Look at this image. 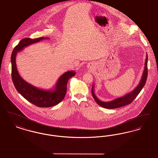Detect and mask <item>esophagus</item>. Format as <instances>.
Segmentation results:
<instances>
[{
  "label": "esophagus",
  "mask_w": 158,
  "mask_h": 158,
  "mask_svg": "<svg viewBox=\"0 0 158 158\" xmlns=\"http://www.w3.org/2000/svg\"><path fill=\"white\" fill-rule=\"evenodd\" d=\"M92 64H89V68H92V67H93V66H92Z\"/></svg>",
  "instance_id": "34e87169"
}]
</instances>
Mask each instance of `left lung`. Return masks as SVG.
Segmentation results:
<instances>
[{
  "label": "left lung",
  "mask_w": 158,
  "mask_h": 158,
  "mask_svg": "<svg viewBox=\"0 0 158 158\" xmlns=\"http://www.w3.org/2000/svg\"><path fill=\"white\" fill-rule=\"evenodd\" d=\"M148 54H146V57L144 63V67L143 70V75L142 76L141 80L139 85L135 87V89L130 92L128 93L127 94L125 95L124 96L120 97V98L115 99L113 101H109V102H104L101 100H99L95 95L94 93V84L92 85V95L93 98L95 100L96 102L98 105L103 108H107V109H114V108H117L119 107H121L125 105L130 104L133 102V101L135 99L137 96L139 95L140 92L142 90L143 86H144L148 77Z\"/></svg>",
  "instance_id": "8db88e82"
}]
</instances>
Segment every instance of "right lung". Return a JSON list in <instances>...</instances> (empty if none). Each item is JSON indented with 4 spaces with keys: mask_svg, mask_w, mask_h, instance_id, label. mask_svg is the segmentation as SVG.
<instances>
[{
    "mask_svg": "<svg viewBox=\"0 0 158 158\" xmlns=\"http://www.w3.org/2000/svg\"><path fill=\"white\" fill-rule=\"evenodd\" d=\"M44 39L49 38H23L15 47L11 55L12 79L16 89L27 101L39 107H50L58 104L64 99L67 91L68 81L75 75V72L72 70L65 72L59 78L54 88L47 90L39 89L23 79L18 73L16 64L17 53L22 51L25 47Z\"/></svg>",
    "mask_w": 158,
    "mask_h": 158,
    "instance_id": "1",
    "label": "right lung"
}]
</instances>
